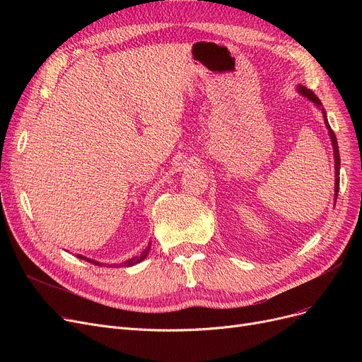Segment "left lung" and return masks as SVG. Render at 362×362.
Wrapping results in <instances>:
<instances>
[{
	"instance_id": "left-lung-1",
	"label": "left lung",
	"mask_w": 362,
	"mask_h": 362,
	"mask_svg": "<svg viewBox=\"0 0 362 362\" xmlns=\"http://www.w3.org/2000/svg\"><path fill=\"white\" fill-rule=\"evenodd\" d=\"M298 92L300 95H303V97H307L310 101H313L317 107L321 108V112H322V117H325V123H326V127L329 129V135H330V139H332V145H333V152H334V173H336V180H334V199H337V192H339V171H340V157H339V146H337V139H336V135L334 132L332 130L329 122H327V116H326V110L321 107V101L317 98V95L311 90V89H307L305 86H298Z\"/></svg>"
}]
</instances>
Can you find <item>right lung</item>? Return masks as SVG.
Masks as SVG:
<instances>
[{"instance_id":"right-lung-1","label":"right lung","mask_w":362,"mask_h":362,"mask_svg":"<svg viewBox=\"0 0 362 362\" xmlns=\"http://www.w3.org/2000/svg\"><path fill=\"white\" fill-rule=\"evenodd\" d=\"M149 250H151V243H148V246H146V248L144 250V252H142L139 257H135V258H132V259H127L126 262H122V264H114V265H116V267H132V265H135V264H138V262L144 261V259L146 258V255H148ZM78 258L85 259V261H88V262H90V264H95V265H103L101 262H98V261H93V259H90V258H86V257H83V255H78ZM108 265H110V267H112V264H108Z\"/></svg>"}]
</instances>
